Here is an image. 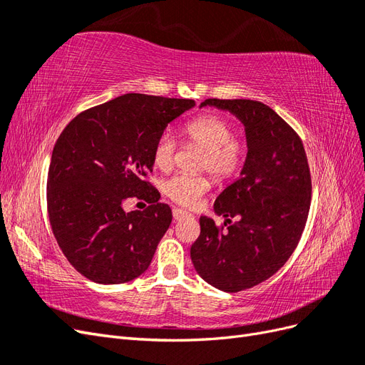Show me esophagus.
<instances>
[{
	"label": "esophagus",
	"mask_w": 365,
	"mask_h": 365,
	"mask_svg": "<svg viewBox=\"0 0 365 365\" xmlns=\"http://www.w3.org/2000/svg\"><path fill=\"white\" fill-rule=\"evenodd\" d=\"M172 215H173V219H175V220H181V219H184V217L192 216L189 212H185V210H182V208H173V210H172Z\"/></svg>",
	"instance_id": "esophagus-1"
}]
</instances>
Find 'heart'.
Listing matches in <instances>:
<instances>
[{"label": "heart", "instance_id": "1", "mask_svg": "<svg viewBox=\"0 0 365 365\" xmlns=\"http://www.w3.org/2000/svg\"><path fill=\"white\" fill-rule=\"evenodd\" d=\"M187 141L204 149L200 169L208 170L220 182L230 181L244 169L248 155L247 141L233 135L235 128L217 114H204L190 120L182 128ZM176 141L169 134H161L152 149L153 165L160 170H169L173 164ZM210 180L204 175H173L161 185L163 193L176 204L192 207L210 189Z\"/></svg>", "mask_w": 365, "mask_h": 365}]
</instances>
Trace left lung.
I'll list each match as a JSON object with an SVG mask.
<instances>
[{"mask_svg": "<svg viewBox=\"0 0 365 365\" xmlns=\"http://www.w3.org/2000/svg\"><path fill=\"white\" fill-rule=\"evenodd\" d=\"M202 106L230 111L244 123L248 155L240 178L215 201L224 225L201 216L190 257L207 283L239 292L268 280L297 248L311 208V170L300 137L269 106L247 98H207Z\"/></svg>", "mask_w": 365, "mask_h": 365, "instance_id": "obj_1", "label": "left lung"}]
</instances>
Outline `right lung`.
Listing matches in <instances>:
<instances>
[{
    "mask_svg": "<svg viewBox=\"0 0 365 365\" xmlns=\"http://www.w3.org/2000/svg\"><path fill=\"white\" fill-rule=\"evenodd\" d=\"M190 98L125 94L86 109L62 130L51 153L47 208L63 256L102 284L134 280L152 262L172 222V210L146 181L152 149ZM137 195L151 205L128 214Z\"/></svg>",
    "mask_w": 365,
    "mask_h": 365,
    "instance_id": "1",
    "label": "right lung"
}]
</instances>
